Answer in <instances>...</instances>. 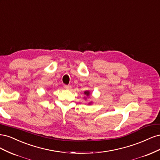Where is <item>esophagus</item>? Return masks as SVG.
I'll return each instance as SVG.
<instances>
[{"label": "esophagus", "instance_id": "34e87169", "mask_svg": "<svg viewBox=\"0 0 160 160\" xmlns=\"http://www.w3.org/2000/svg\"><path fill=\"white\" fill-rule=\"evenodd\" d=\"M64 88L67 89V90H69L71 89V85H64Z\"/></svg>", "mask_w": 160, "mask_h": 160}]
</instances>
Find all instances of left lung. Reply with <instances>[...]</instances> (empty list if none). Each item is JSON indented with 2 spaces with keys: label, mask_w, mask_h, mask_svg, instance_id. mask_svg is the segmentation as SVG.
Instances as JSON below:
<instances>
[{
  "label": "left lung",
  "mask_w": 160,
  "mask_h": 160,
  "mask_svg": "<svg viewBox=\"0 0 160 160\" xmlns=\"http://www.w3.org/2000/svg\"><path fill=\"white\" fill-rule=\"evenodd\" d=\"M85 94H86L88 96V95H89V91H85Z\"/></svg>",
  "instance_id": "1"
}]
</instances>
